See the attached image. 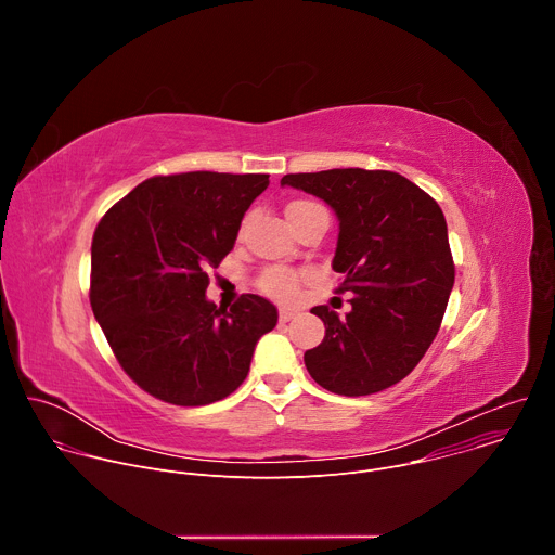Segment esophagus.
<instances>
[{
	"label": "esophagus",
	"instance_id": "obj_1",
	"mask_svg": "<svg viewBox=\"0 0 555 555\" xmlns=\"http://www.w3.org/2000/svg\"><path fill=\"white\" fill-rule=\"evenodd\" d=\"M296 315H298V309H289V307H281V309H279L281 323H289L292 319H296Z\"/></svg>",
	"mask_w": 555,
	"mask_h": 555
}]
</instances>
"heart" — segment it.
I'll list each match as a JSON object with an SVG mask.
<instances>
[{"label":"heart","instance_id":"heart-1","mask_svg":"<svg viewBox=\"0 0 555 555\" xmlns=\"http://www.w3.org/2000/svg\"><path fill=\"white\" fill-rule=\"evenodd\" d=\"M315 212H325V208L319 206V204H313V202H307V199L292 202V204H287V208H285V215H287L292 228H294L298 221H302V219H307V217H311V215H315ZM259 285H261V289H263L266 294H270V296H274V298H281V300H287V298H292V296L296 294L298 276H296L292 270H285V268H270V270L263 272V276L259 279Z\"/></svg>","mask_w":555,"mask_h":555}]
</instances>
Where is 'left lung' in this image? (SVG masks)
Wrapping results in <instances>:
<instances>
[{"label": "left lung", "mask_w": 555, "mask_h": 555, "mask_svg": "<svg viewBox=\"0 0 555 555\" xmlns=\"http://www.w3.org/2000/svg\"><path fill=\"white\" fill-rule=\"evenodd\" d=\"M281 186L321 197L336 212L332 268L343 274L340 292L353 294L345 319L325 305L311 309L325 338L305 351L309 375L347 398L398 384L433 345L454 285L439 204L392 171L289 173Z\"/></svg>", "instance_id": "left-lung-1"}]
</instances>
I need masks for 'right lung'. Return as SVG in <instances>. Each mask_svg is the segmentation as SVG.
<instances>
[{
  "instance_id": "obj_1",
  "label": "right lung",
  "mask_w": 555,
  "mask_h": 555,
  "mask_svg": "<svg viewBox=\"0 0 555 555\" xmlns=\"http://www.w3.org/2000/svg\"><path fill=\"white\" fill-rule=\"evenodd\" d=\"M266 173L191 171L138 184L92 242L90 302L125 373L176 406L219 402L246 379L276 307L244 294L230 311L206 298L208 270L232 250Z\"/></svg>"
}]
</instances>
